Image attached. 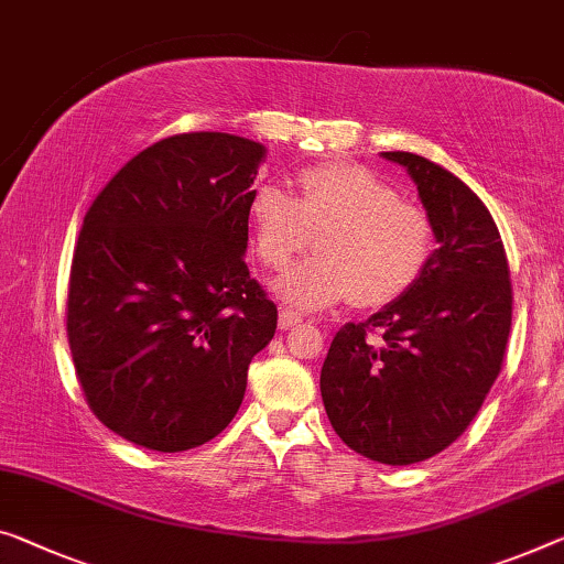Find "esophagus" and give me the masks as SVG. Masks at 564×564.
Here are the masks:
<instances>
[{"instance_id":"obj_1","label":"esophagus","mask_w":564,"mask_h":564,"mask_svg":"<svg viewBox=\"0 0 564 564\" xmlns=\"http://www.w3.org/2000/svg\"><path fill=\"white\" fill-rule=\"evenodd\" d=\"M302 323V315L300 312H294L290 307H282L280 310V330H290V327L300 325Z\"/></svg>"}]
</instances>
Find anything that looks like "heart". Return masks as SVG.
<instances>
[{
    "label": "heart",
    "instance_id": "b5f03b06",
    "mask_svg": "<svg viewBox=\"0 0 564 564\" xmlns=\"http://www.w3.org/2000/svg\"><path fill=\"white\" fill-rule=\"evenodd\" d=\"M254 254L282 270L305 252L274 290L290 305L323 310L352 297L360 307L388 305L409 292L436 252V221L421 204L401 198L380 173L355 161L310 166L294 178V196L259 186L249 198Z\"/></svg>",
    "mask_w": 564,
    "mask_h": 564
}]
</instances>
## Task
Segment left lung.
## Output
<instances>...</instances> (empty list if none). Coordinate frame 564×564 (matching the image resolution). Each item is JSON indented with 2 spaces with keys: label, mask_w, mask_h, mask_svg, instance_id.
Segmentation results:
<instances>
[{
  "label": "left lung",
  "mask_w": 564,
  "mask_h": 564,
  "mask_svg": "<svg viewBox=\"0 0 564 564\" xmlns=\"http://www.w3.org/2000/svg\"><path fill=\"white\" fill-rule=\"evenodd\" d=\"M383 155L411 173L438 249L409 292L335 333L319 393L352 452L409 466L452 446L479 413L505 362L512 280L497 224L462 178L423 155Z\"/></svg>",
  "instance_id": "8db88e82"
}]
</instances>
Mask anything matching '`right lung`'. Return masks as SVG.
Returning <instances> with one entry per match:
<instances>
[{"instance_id": "right-lung-1", "label": "right lung", "mask_w": 564, "mask_h": 564, "mask_svg": "<svg viewBox=\"0 0 564 564\" xmlns=\"http://www.w3.org/2000/svg\"><path fill=\"white\" fill-rule=\"evenodd\" d=\"M264 145L178 133L95 196L67 284V343L102 426L151 452H186L229 426L276 305L245 252Z\"/></svg>"}]
</instances>
